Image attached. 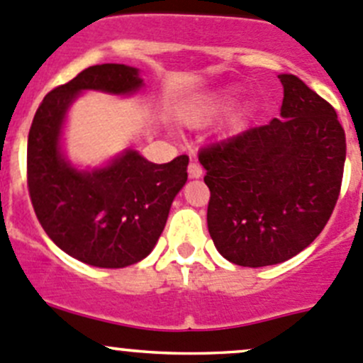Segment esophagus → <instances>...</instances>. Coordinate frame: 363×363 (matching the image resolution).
<instances>
[{"mask_svg": "<svg viewBox=\"0 0 363 363\" xmlns=\"http://www.w3.org/2000/svg\"><path fill=\"white\" fill-rule=\"evenodd\" d=\"M188 174H189V177H191V179H199V177H202L203 170H202V167H200L199 163L191 161V163H189V167H188Z\"/></svg>", "mask_w": 363, "mask_h": 363, "instance_id": "1", "label": "esophagus"}]
</instances>
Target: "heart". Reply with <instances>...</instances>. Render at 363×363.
Here are the masks:
<instances>
[{
	"label": "heart",
	"instance_id": "heart-1",
	"mask_svg": "<svg viewBox=\"0 0 363 363\" xmlns=\"http://www.w3.org/2000/svg\"><path fill=\"white\" fill-rule=\"evenodd\" d=\"M237 101V93L232 89H223L218 93L207 94L196 100L195 104L188 105L181 111V119L188 126H202L205 123H211L212 119H218L225 112H228Z\"/></svg>",
	"mask_w": 363,
	"mask_h": 363
}]
</instances>
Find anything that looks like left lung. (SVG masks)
Here are the masks:
<instances>
[{
    "mask_svg": "<svg viewBox=\"0 0 363 363\" xmlns=\"http://www.w3.org/2000/svg\"><path fill=\"white\" fill-rule=\"evenodd\" d=\"M279 80L281 119L199 152L216 250L252 269L286 262L320 235L337 203L346 160L334 107L298 77L283 73Z\"/></svg>",
    "mask_w": 363,
    "mask_h": 363,
    "instance_id": "8db88e82",
    "label": "left lung"
}]
</instances>
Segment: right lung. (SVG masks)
Here are the masks:
<instances>
[{
  "label": "right lung",
  "instance_id": "1",
  "mask_svg": "<svg viewBox=\"0 0 363 363\" xmlns=\"http://www.w3.org/2000/svg\"><path fill=\"white\" fill-rule=\"evenodd\" d=\"M138 69L96 65L50 91L28 137V188L40 225L60 250L101 269H123L155 250L175 195L188 181L186 155L156 164L128 149L105 167L79 170L61 151L69 105L82 91L133 94Z\"/></svg>",
  "mask_w": 363,
  "mask_h": 363
}]
</instances>
